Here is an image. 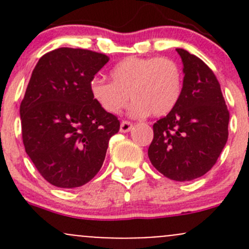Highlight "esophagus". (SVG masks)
<instances>
[{
	"label": "esophagus",
	"instance_id": "esophagus-1",
	"mask_svg": "<svg viewBox=\"0 0 249 249\" xmlns=\"http://www.w3.org/2000/svg\"><path fill=\"white\" fill-rule=\"evenodd\" d=\"M131 127H132V124L130 122H126V120H125V122H122L120 123V132H129L130 130H131Z\"/></svg>",
	"mask_w": 249,
	"mask_h": 249
}]
</instances>
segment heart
<instances>
[{
    "instance_id": "heart-1",
    "label": "heart",
    "mask_w": 249,
    "mask_h": 249,
    "mask_svg": "<svg viewBox=\"0 0 249 249\" xmlns=\"http://www.w3.org/2000/svg\"><path fill=\"white\" fill-rule=\"evenodd\" d=\"M112 82L92 78L89 84L94 101L108 114H119L132 100L129 114L142 118L150 113L165 115L179 99L182 74L178 65L167 57L129 56L110 71Z\"/></svg>"
}]
</instances>
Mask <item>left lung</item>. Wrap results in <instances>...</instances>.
Here are the masks:
<instances>
[{"instance_id": "left-lung-1", "label": "left lung", "mask_w": 249, "mask_h": 249, "mask_svg": "<svg viewBox=\"0 0 249 249\" xmlns=\"http://www.w3.org/2000/svg\"><path fill=\"white\" fill-rule=\"evenodd\" d=\"M183 62V88L176 106L153 125L148 157L165 177L188 182L217 162L228 141L229 110L212 70L177 48Z\"/></svg>"}]
</instances>
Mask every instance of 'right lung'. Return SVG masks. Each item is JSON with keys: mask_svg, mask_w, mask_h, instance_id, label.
Here are the masks:
<instances>
[{"mask_svg": "<svg viewBox=\"0 0 249 249\" xmlns=\"http://www.w3.org/2000/svg\"><path fill=\"white\" fill-rule=\"evenodd\" d=\"M105 54L59 48L32 71L20 105L25 150L42 177L59 188H77L96 176L117 117L100 108L89 84L108 62Z\"/></svg>", "mask_w": 249, "mask_h": 249, "instance_id": "add662e5", "label": "right lung"}]
</instances>
